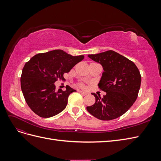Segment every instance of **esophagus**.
I'll return each instance as SVG.
<instances>
[{
  "label": "esophagus",
  "instance_id": "obj_1",
  "mask_svg": "<svg viewBox=\"0 0 161 161\" xmlns=\"http://www.w3.org/2000/svg\"><path fill=\"white\" fill-rule=\"evenodd\" d=\"M79 91L80 93H81L82 95H86L88 94L86 92H85V91Z\"/></svg>",
  "mask_w": 161,
  "mask_h": 161
}]
</instances>
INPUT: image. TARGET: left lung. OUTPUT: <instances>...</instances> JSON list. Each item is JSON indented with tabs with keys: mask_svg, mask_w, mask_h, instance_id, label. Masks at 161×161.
Here are the masks:
<instances>
[{
	"mask_svg": "<svg viewBox=\"0 0 161 161\" xmlns=\"http://www.w3.org/2000/svg\"><path fill=\"white\" fill-rule=\"evenodd\" d=\"M88 56L103 66L104 71L98 86L106 95L101 97L92 93L95 97V103L86 107V109L101 120L118 118L137 99L141 84L140 71L133 62L113 50Z\"/></svg>",
	"mask_w": 161,
	"mask_h": 161,
	"instance_id": "left-lung-1",
	"label": "left lung"
}]
</instances>
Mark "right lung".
Listing matches in <instances>:
<instances>
[{
    "mask_svg": "<svg viewBox=\"0 0 161 161\" xmlns=\"http://www.w3.org/2000/svg\"><path fill=\"white\" fill-rule=\"evenodd\" d=\"M84 56H73L62 50L40 53L25 63L21 76V87L26 103L42 118H51L64 110L68 97L76 91L67 86L66 91L56 90L54 82L63 79Z\"/></svg>",
    "mask_w": 161,
    "mask_h": 161,
    "instance_id": "right-lung-1",
    "label": "right lung"
}]
</instances>
